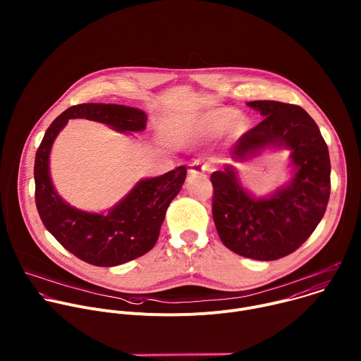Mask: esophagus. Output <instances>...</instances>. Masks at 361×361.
I'll return each mask as SVG.
<instances>
[{
	"instance_id": "esophagus-1",
	"label": "esophagus",
	"mask_w": 361,
	"mask_h": 361,
	"mask_svg": "<svg viewBox=\"0 0 361 361\" xmlns=\"http://www.w3.org/2000/svg\"><path fill=\"white\" fill-rule=\"evenodd\" d=\"M209 169H210L209 164L201 163V161H194V163L191 164V169L188 170V174H190V176H201V174H204L205 171H209Z\"/></svg>"
}]
</instances>
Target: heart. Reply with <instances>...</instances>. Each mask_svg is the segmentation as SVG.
Returning <instances> with one entry per match:
<instances>
[{
	"label": "heart",
	"instance_id": "obj_1",
	"mask_svg": "<svg viewBox=\"0 0 361 361\" xmlns=\"http://www.w3.org/2000/svg\"><path fill=\"white\" fill-rule=\"evenodd\" d=\"M223 130L227 138L235 140L245 133L247 120L233 109H219L200 113L173 124L167 135L174 144H185L198 138L214 137Z\"/></svg>",
	"mask_w": 361,
	"mask_h": 361
}]
</instances>
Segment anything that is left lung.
<instances>
[{"instance_id":"8db88e82","label":"left lung","mask_w":361,"mask_h":361,"mask_svg":"<svg viewBox=\"0 0 361 361\" xmlns=\"http://www.w3.org/2000/svg\"><path fill=\"white\" fill-rule=\"evenodd\" d=\"M264 120L233 145V160H248L266 148H287L293 178L271 195L252 197L234 167L210 177L213 219L223 244L252 260H279L295 251L322 221L330 198L329 148L314 120L298 106L250 101Z\"/></svg>"}]
</instances>
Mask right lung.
<instances>
[{"mask_svg":"<svg viewBox=\"0 0 361 361\" xmlns=\"http://www.w3.org/2000/svg\"><path fill=\"white\" fill-rule=\"evenodd\" d=\"M71 118L107 124L121 133L145 130L142 110L118 104H78L67 109L47 128L35 154V204L45 228L80 260L113 267L148 252L157 243L170 202L185 181L180 166L160 177L140 180L106 213H87L71 207L56 191L49 177V151L59 133Z\"/></svg>","mask_w":361,"mask_h":361,"instance_id":"right-lung-1","label":"right lung"}]
</instances>
